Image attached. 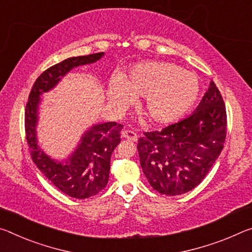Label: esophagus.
I'll list each match as a JSON object with an SVG mask.
<instances>
[{"instance_id": "esophagus-1", "label": "esophagus", "mask_w": 252, "mask_h": 252, "mask_svg": "<svg viewBox=\"0 0 252 252\" xmlns=\"http://www.w3.org/2000/svg\"><path fill=\"white\" fill-rule=\"evenodd\" d=\"M122 136L124 138L129 139V141H133V142H136L138 139L137 134H136L135 131H133V130H123Z\"/></svg>"}]
</instances>
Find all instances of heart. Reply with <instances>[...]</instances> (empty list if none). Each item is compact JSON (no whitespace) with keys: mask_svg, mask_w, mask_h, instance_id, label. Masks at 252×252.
I'll return each mask as SVG.
<instances>
[{"mask_svg":"<svg viewBox=\"0 0 252 252\" xmlns=\"http://www.w3.org/2000/svg\"><path fill=\"white\" fill-rule=\"evenodd\" d=\"M199 94L194 73L162 61L136 64L124 78H114L109 86V99L114 104L130 105L136 97H143L142 109L155 124L173 123L184 116Z\"/></svg>","mask_w":252,"mask_h":252,"instance_id":"obj_1","label":"heart"}]
</instances>
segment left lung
Wrapping results in <instances>:
<instances>
[{
    "instance_id": "8db88e82",
    "label": "left lung",
    "mask_w": 252,
    "mask_h": 252,
    "mask_svg": "<svg viewBox=\"0 0 252 252\" xmlns=\"http://www.w3.org/2000/svg\"><path fill=\"white\" fill-rule=\"evenodd\" d=\"M226 136V110L211 81L191 116L138 139L141 166L160 194L180 195L197 187L220 155Z\"/></svg>"
}]
</instances>
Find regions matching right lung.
<instances>
[{
    "instance_id": "1",
    "label": "right lung",
    "mask_w": 252,
    "mask_h": 252,
    "mask_svg": "<svg viewBox=\"0 0 252 252\" xmlns=\"http://www.w3.org/2000/svg\"><path fill=\"white\" fill-rule=\"evenodd\" d=\"M102 56L104 52L68 58L48 68L33 84L24 114L26 138L32 160L57 189L76 199H87L105 189L109 179L110 156L121 143L124 126L115 122L94 125L82 136L79 146L65 163L55 162L36 143L35 126L40 94L55 87L60 78L72 68L93 63Z\"/></svg>"
}]
</instances>
